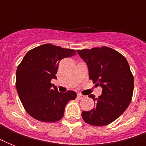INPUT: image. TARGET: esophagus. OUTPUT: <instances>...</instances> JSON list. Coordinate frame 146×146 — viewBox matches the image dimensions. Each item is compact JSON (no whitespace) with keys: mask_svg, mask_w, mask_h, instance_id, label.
<instances>
[{"mask_svg":"<svg viewBox=\"0 0 146 146\" xmlns=\"http://www.w3.org/2000/svg\"><path fill=\"white\" fill-rule=\"evenodd\" d=\"M77 98L79 99H82V98H84V96H82L81 94H77Z\"/></svg>","mask_w":146,"mask_h":146,"instance_id":"esophagus-1","label":"esophagus"}]
</instances>
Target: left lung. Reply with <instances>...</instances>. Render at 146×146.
<instances>
[{"label": "left lung", "mask_w": 146, "mask_h": 146, "mask_svg": "<svg viewBox=\"0 0 146 146\" xmlns=\"http://www.w3.org/2000/svg\"><path fill=\"white\" fill-rule=\"evenodd\" d=\"M78 54L87 64L89 79L102 88L98 98L89 95L96 102L92 110L82 111L87 123L105 126L117 119L131 102L134 79L127 59L108 47L78 50Z\"/></svg>", "instance_id": "8db88e82"}]
</instances>
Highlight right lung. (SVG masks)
<instances>
[{
    "mask_svg": "<svg viewBox=\"0 0 146 146\" xmlns=\"http://www.w3.org/2000/svg\"><path fill=\"white\" fill-rule=\"evenodd\" d=\"M75 50L51 44H42L29 51L17 67L16 87L26 112L42 122H56L64 117L69 101L74 100L73 91L60 92L53 89L60 61L76 55Z\"/></svg>",
    "mask_w": 146,
    "mask_h": 146,
    "instance_id": "obj_1",
    "label": "right lung"
}]
</instances>
